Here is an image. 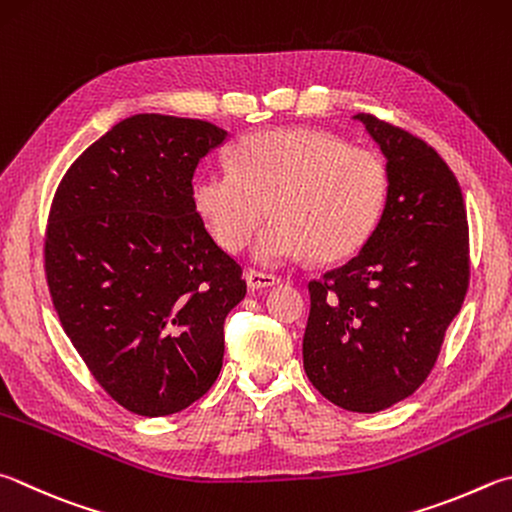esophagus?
<instances>
[{
  "label": "esophagus",
  "instance_id": "1",
  "mask_svg": "<svg viewBox=\"0 0 512 512\" xmlns=\"http://www.w3.org/2000/svg\"><path fill=\"white\" fill-rule=\"evenodd\" d=\"M246 282L250 288H266V286H275L280 282V277L271 275V273H262V271H255V268H248L246 271Z\"/></svg>",
  "mask_w": 512,
  "mask_h": 512
}]
</instances>
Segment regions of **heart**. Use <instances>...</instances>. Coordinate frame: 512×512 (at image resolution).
Returning <instances> with one entry per match:
<instances>
[{
	"label": "heart",
	"mask_w": 512,
	"mask_h": 512,
	"mask_svg": "<svg viewBox=\"0 0 512 512\" xmlns=\"http://www.w3.org/2000/svg\"><path fill=\"white\" fill-rule=\"evenodd\" d=\"M192 206L221 248L239 253L262 226L255 259L275 266L311 255L320 264L356 255L374 235L389 199L383 156L311 127L241 136L232 170H203Z\"/></svg>",
	"instance_id": "obj_1"
}]
</instances>
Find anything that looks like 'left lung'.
<instances>
[{
	"label": "left lung",
	"mask_w": 512,
	"mask_h": 512,
	"mask_svg": "<svg viewBox=\"0 0 512 512\" xmlns=\"http://www.w3.org/2000/svg\"><path fill=\"white\" fill-rule=\"evenodd\" d=\"M389 167L385 215L360 253L309 282L302 356L333 405L374 414L430 376L470 282L466 203L436 150L405 129L356 114Z\"/></svg>",
	"instance_id": "obj_1"
}]
</instances>
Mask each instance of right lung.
<instances>
[{"label":"right lung","instance_id":"add662e5","mask_svg":"<svg viewBox=\"0 0 512 512\" xmlns=\"http://www.w3.org/2000/svg\"><path fill=\"white\" fill-rule=\"evenodd\" d=\"M226 136L206 120L136 114L89 145L55 190L44 235L53 306L91 376L134 414L185 410L224 362V320L246 280L190 190Z\"/></svg>","mask_w":512,"mask_h":512}]
</instances>
